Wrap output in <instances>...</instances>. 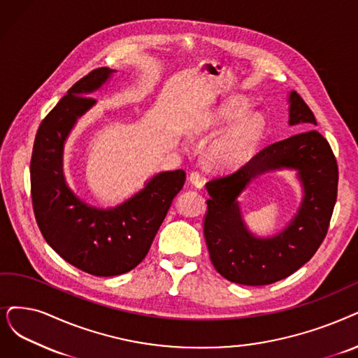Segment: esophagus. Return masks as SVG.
<instances>
[{
  "label": "esophagus",
  "mask_w": 358,
  "mask_h": 358,
  "mask_svg": "<svg viewBox=\"0 0 358 358\" xmlns=\"http://www.w3.org/2000/svg\"><path fill=\"white\" fill-rule=\"evenodd\" d=\"M189 182L198 189H201L204 187V178L201 173H199V171H192V173L189 175Z\"/></svg>",
  "instance_id": "obj_1"
}]
</instances>
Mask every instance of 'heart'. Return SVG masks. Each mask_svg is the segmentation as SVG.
Listing matches in <instances>:
<instances>
[{
	"label": "heart",
	"mask_w": 358,
	"mask_h": 358,
	"mask_svg": "<svg viewBox=\"0 0 358 358\" xmlns=\"http://www.w3.org/2000/svg\"><path fill=\"white\" fill-rule=\"evenodd\" d=\"M250 111V104L245 99L235 98L223 104L213 117L198 129V134L208 132L213 127L234 122L245 116ZM264 134V120L259 114L238 120L229 129L213 142L207 152L211 166L219 169H235L244 164L254 154L257 145Z\"/></svg>",
	"instance_id": "obj_1"
}]
</instances>
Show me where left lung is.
Listing matches in <instances>:
<instances>
[{
    "instance_id": "left-lung-1",
    "label": "left lung",
    "mask_w": 358,
    "mask_h": 358,
    "mask_svg": "<svg viewBox=\"0 0 358 358\" xmlns=\"http://www.w3.org/2000/svg\"><path fill=\"white\" fill-rule=\"evenodd\" d=\"M289 124L317 126L310 107L295 91L289 94ZM299 171L305 196L296 217L271 238H255L246 229L236 198L254 178L268 169ZM210 194L204 238L210 260L234 283L262 287L288 278L316 254L323 242L338 195V164L329 142L307 131L278 141L229 175L206 183Z\"/></svg>"
}]
</instances>
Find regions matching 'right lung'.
<instances>
[{
  "mask_svg": "<svg viewBox=\"0 0 358 358\" xmlns=\"http://www.w3.org/2000/svg\"><path fill=\"white\" fill-rule=\"evenodd\" d=\"M116 70L99 67L67 91L36 132L31 160V194L42 236L63 260L94 276L135 268L150 251L171 201L183 188V170L162 171L144 189L114 208L83 203L63 175L64 142L78 119L96 101L90 95Z\"/></svg>",
  "mask_w": 358,
  "mask_h": 358,
  "instance_id": "add662e5",
  "label": "right lung"
}]
</instances>
